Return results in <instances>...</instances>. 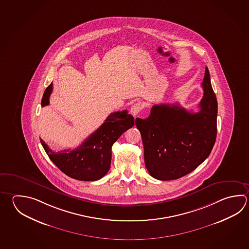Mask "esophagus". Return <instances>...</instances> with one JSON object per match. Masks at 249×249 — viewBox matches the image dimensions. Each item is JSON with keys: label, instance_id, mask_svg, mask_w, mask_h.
Here are the masks:
<instances>
[{"label": "esophagus", "instance_id": "34e87169", "mask_svg": "<svg viewBox=\"0 0 249 249\" xmlns=\"http://www.w3.org/2000/svg\"><path fill=\"white\" fill-rule=\"evenodd\" d=\"M142 109V105L141 102H137V103L134 104L130 108V113L132 115L136 116L138 113L141 112V110Z\"/></svg>", "mask_w": 249, "mask_h": 249}]
</instances>
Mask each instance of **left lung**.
Masks as SVG:
<instances>
[{"label":"left lung","mask_w":249,"mask_h":249,"mask_svg":"<svg viewBox=\"0 0 249 249\" xmlns=\"http://www.w3.org/2000/svg\"><path fill=\"white\" fill-rule=\"evenodd\" d=\"M202 86L203 97L198 113H190L178 104H160L152 107L145 120L136 118L146 168L153 178H181L211 154L216 142L217 101L208 68Z\"/></svg>","instance_id":"8db88e82"}]
</instances>
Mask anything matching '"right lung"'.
<instances>
[{"label":"right lung","mask_w":249,"mask_h":249,"mask_svg":"<svg viewBox=\"0 0 249 249\" xmlns=\"http://www.w3.org/2000/svg\"><path fill=\"white\" fill-rule=\"evenodd\" d=\"M52 90L53 83L44 92L42 107L49 104ZM134 117L124 110L111 113L103 124L75 150L55 152L42 139L40 142L49 159L62 173L78 180L94 181L107 174L112 160V146L124 132L134 126Z\"/></svg>","instance_id":"1"}]
</instances>
